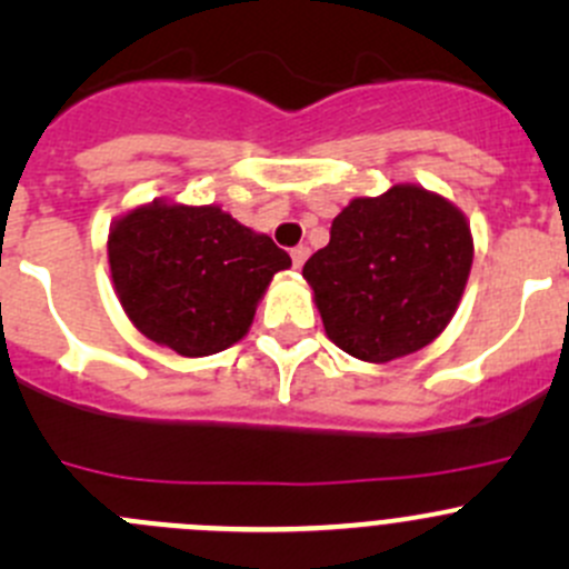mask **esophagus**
Returning a JSON list of instances; mask_svg holds the SVG:
<instances>
[{
  "instance_id": "1",
  "label": "esophagus",
  "mask_w": 569,
  "mask_h": 569,
  "mask_svg": "<svg viewBox=\"0 0 569 569\" xmlns=\"http://www.w3.org/2000/svg\"><path fill=\"white\" fill-rule=\"evenodd\" d=\"M308 256H311V250H308L306 244H300V248L291 250V261H295V269H302V263L308 261Z\"/></svg>"
}]
</instances>
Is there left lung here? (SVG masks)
Masks as SVG:
<instances>
[{"label":"left lung","instance_id":"8db88e82","mask_svg":"<svg viewBox=\"0 0 569 569\" xmlns=\"http://www.w3.org/2000/svg\"><path fill=\"white\" fill-rule=\"evenodd\" d=\"M470 263L473 237L462 211L418 183H393L377 198L349 200L302 278L338 349L391 363L449 327Z\"/></svg>","mask_w":569,"mask_h":569}]
</instances>
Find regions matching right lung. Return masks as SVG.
Here are the masks:
<instances>
[{"label":"right lung","mask_w":569,"mask_h":569,"mask_svg":"<svg viewBox=\"0 0 569 569\" xmlns=\"http://www.w3.org/2000/svg\"><path fill=\"white\" fill-rule=\"evenodd\" d=\"M114 295L148 341L206 358L248 336L289 252L220 206L151 200L120 214L107 239Z\"/></svg>","instance_id":"obj_1"}]
</instances>
